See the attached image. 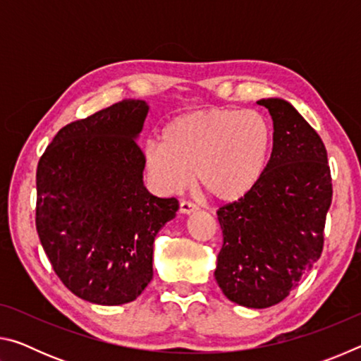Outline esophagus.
<instances>
[{"mask_svg": "<svg viewBox=\"0 0 361 361\" xmlns=\"http://www.w3.org/2000/svg\"><path fill=\"white\" fill-rule=\"evenodd\" d=\"M194 212H197V205H194L192 202H186V200L180 202L181 215H191V213H194Z\"/></svg>", "mask_w": 361, "mask_h": 361, "instance_id": "esophagus-1", "label": "esophagus"}]
</instances>
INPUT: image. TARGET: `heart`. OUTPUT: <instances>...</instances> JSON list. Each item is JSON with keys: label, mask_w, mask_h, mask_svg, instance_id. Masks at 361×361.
Returning <instances> with one entry per match:
<instances>
[{"label": "heart", "mask_w": 361, "mask_h": 361, "mask_svg": "<svg viewBox=\"0 0 361 361\" xmlns=\"http://www.w3.org/2000/svg\"><path fill=\"white\" fill-rule=\"evenodd\" d=\"M272 127L261 113L209 108L176 116L162 140L143 145L146 172L166 194L185 191L197 175L200 188L221 204L237 202L264 175Z\"/></svg>", "instance_id": "obj_1"}]
</instances>
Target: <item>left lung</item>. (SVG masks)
Masks as SVG:
<instances>
[{"label": "left lung", "mask_w": 361, "mask_h": 361, "mask_svg": "<svg viewBox=\"0 0 361 361\" xmlns=\"http://www.w3.org/2000/svg\"><path fill=\"white\" fill-rule=\"evenodd\" d=\"M256 103L272 118V154L258 186L218 210L215 279L229 301L266 309L319 261L333 188L325 145L298 109L280 97Z\"/></svg>", "instance_id": "1"}]
</instances>
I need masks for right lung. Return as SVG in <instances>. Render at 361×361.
Here are the masks:
<instances>
[{"instance_id":"1","label":"right lung","mask_w":361,"mask_h":361,"mask_svg":"<svg viewBox=\"0 0 361 361\" xmlns=\"http://www.w3.org/2000/svg\"><path fill=\"white\" fill-rule=\"evenodd\" d=\"M149 106L122 100L60 129L36 170V229L49 261L78 298L135 301L152 279L157 232L178 210L143 183L137 140Z\"/></svg>"}]
</instances>
